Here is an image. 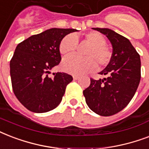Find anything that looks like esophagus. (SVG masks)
Wrapping results in <instances>:
<instances>
[{"label":"esophagus","instance_id":"obj_1","mask_svg":"<svg viewBox=\"0 0 149 149\" xmlns=\"http://www.w3.org/2000/svg\"><path fill=\"white\" fill-rule=\"evenodd\" d=\"M79 78V77L78 75H73V79H75V80H77V79H78Z\"/></svg>","mask_w":149,"mask_h":149}]
</instances>
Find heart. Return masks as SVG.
Listing matches in <instances>:
<instances>
[{
    "label": "heart",
    "instance_id": "1",
    "mask_svg": "<svg viewBox=\"0 0 149 149\" xmlns=\"http://www.w3.org/2000/svg\"><path fill=\"white\" fill-rule=\"evenodd\" d=\"M84 41L90 48L85 52V58L70 56L64 58L62 67L65 72L75 75H83L93 72L99 66H106L111 59L112 53L106 46V39L101 34L91 31L84 36ZM78 47L77 36L67 35L61 40L58 49L63 56H72Z\"/></svg>",
    "mask_w": 149,
    "mask_h": 149
}]
</instances>
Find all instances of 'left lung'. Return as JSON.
I'll use <instances>...</instances> for the list:
<instances>
[{
    "label": "left lung",
    "mask_w": 149,
    "mask_h": 149,
    "mask_svg": "<svg viewBox=\"0 0 149 149\" xmlns=\"http://www.w3.org/2000/svg\"><path fill=\"white\" fill-rule=\"evenodd\" d=\"M93 29L107 36L113 53L108 65L99 72L107 77L98 80L91 78L84 95L91 111L107 117L122 111L133 98L141 79V60L127 38L111 29Z\"/></svg>",
    "instance_id": "left-lung-1"
}]
</instances>
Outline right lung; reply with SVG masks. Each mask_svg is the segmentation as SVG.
I'll use <instances>...</instances> for the list:
<instances>
[{
    "instance_id": "add662e5",
    "label": "right lung",
    "mask_w": 149,
    "mask_h": 149,
    "mask_svg": "<svg viewBox=\"0 0 149 149\" xmlns=\"http://www.w3.org/2000/svg\"><path fill=\"white\" fill-rule=\"evenodd\" d=\"M73 29H51L29 37L17 45L10 61L11 85L15 95L28 110L35 113L52 111L60 104L68 84L72 80L65 72L50 70L61 61L58 49Z\"/></svg>"
}]
</instances>
